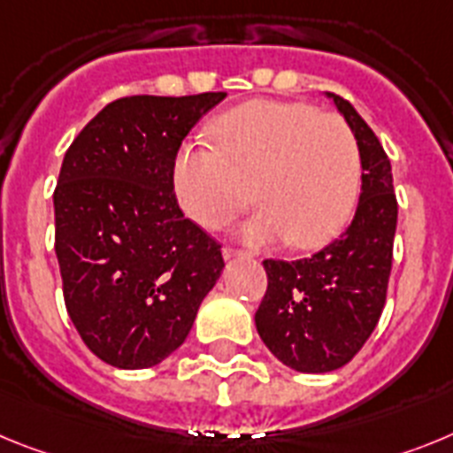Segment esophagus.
Masks as SVG:
<instances>
[{"label": "esophagus", "mask_w": 453, "mask_h": 453, "mask_svg": "<svg viewBox=\"0 0 453 453\" xmlns=\"http://www.w3.org/2000/svg\"><path fill=\"white\" fill-rule=\"evenodd\" d=\"M242 257H246V253H242V250L223 249V259H226V262H230V259H242Z\"/></svg>", "instance_id": "esophagus-1"}]
</instances>
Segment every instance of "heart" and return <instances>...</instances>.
<instances>
[{"mask_svg":"<svg viewBox=\"0 0 453 453\" xmlns=\"http://www.w3.org/2000/svg\"><path fill=\"white\" fill-rule=\"evenodd\" d=\"M216 148L184 145L173 187L200 227L226 226L249 204L259 214L242 227L250 246L289 242L324 246L349 221L360 194V150L351 127L305 102L253 100L211 127Z\"/></svg>","mask_w":453,"mask_h":453,"instance_id":"heart-1","label":"heart"}]
</instances>
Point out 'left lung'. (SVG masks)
Listing matches in <instances>:
<instances>
[{
  "instance_id": "1",
  "label": "left lung",
  "mask_w": 453,
  "mask_h": 453,
  "mask_svg": "<svg viewBox=\"0 0 453 453\" xmlns=\"http://www.w3.org/2000/svg\"><path fill=\"white\" fill-rule=\"evenodd\" d=\"M351 127L363 164L356 216L340 239L312 257L265 259L266 296L255 326L282 365L303 373L344 367L369 340L385 305L396 232L392 166L351 102L326 93Z\"/></svg>"
}]
</instances>
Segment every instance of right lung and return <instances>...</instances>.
I'll use <instances>...</instances> for the list:
<instances>
[{"mask_svg":"<svg viewBox=\"0 0 453 453\" xmlns=\"http://www.w3.org/2000/svg\"><path fill=\"white\" fill-rule=\"evenodd\" d=\"M226 96L123 97L63 157L54 219L65 308L111 367L166 360L221 278V246L184 219L173 164L184 136Z\"/></svg>","mask_w":453,"mask_h":453,"instance_id":"1","label":"right lung"}]
</instances>
